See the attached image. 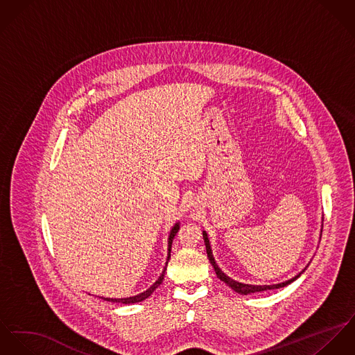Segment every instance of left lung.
I'll return each mask as SVG.
<instances>
[{"label": "left lung", "instance_id": "1", "mask_svg": "<svg viewBox=\"0 0 355 355\" xmlns=\"http://www.w3.org/2000/svg\"><path fill=\"white\" fill-rule=\"evenodd\" d=\"M202 238H204V243H205V249H207L208 260H209V263L212 264V267H214V270H215V272H216V276H218L222 282H225L229 287H232V288H233L236 293H238V294L248 295V294L257 293V291H266V290L280 288V287H284V286L290 284L291 282H294L295 279H298V277L301 276V274H304V272H305V270H302L298 275H295L294 277H291V279L286 280V282L277 283V284H264V286H260V284H245V283H239V282H236L234 279L229 277V276L226 275V274H225V272L218 267V264H216V261H215V259H214V256H212V250H211L209 239H208V236H207V233H205V232H202Z\"/></svg>", "mask_w": 355, "mask_h": 355}]
</instances>
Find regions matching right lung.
<instances>
[{"mask_svg": "<svg viewBox=\"0 0 355 355\" xmlns=\"http://www.w3.org/2000/svg\"><path fill=\"white\" fill-rule=\"evenodd\" d=\"M178 230H180V222L175 223V225L171 227V230H170V236H168V241H167V261H166V267H167V263H168V260H170V252H171L173 239H174L175 234L178 233ZM166 267H164V270L162 271V274L159 276L158 280H157L150 288H147L146 291H143V293H140V294H137V295H133V297H128V298H103V300L110 301V302H121V304H125V305H128V304H136V302L144 301L146 298H148V297L158 288L159 284L162 283V280H163V277H164Z\"/></svg>", "mask_w": 355, "mask_h": 355, "instance_id": "1", "label": "right lung"}]
</instances>
